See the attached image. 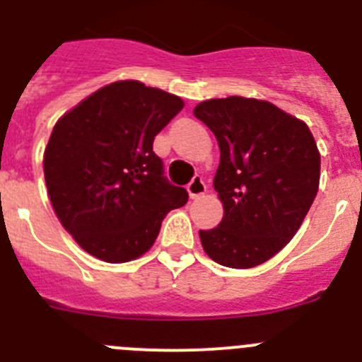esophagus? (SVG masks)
Here are the masks:
<instances>
[{
  "instance_id": "34e87169",
  "label": "esophagus",
  "mask_w": 362,
  "mask_h": 362,
  "mask_svg": "<svg viewBox=\"0 0 362 362\" xmlns=\"http://www.w3.org/2000/svg\"><path fill=\"white\" fill-rule=\"evenodd\" d=\"M187 192H189V197H191V198H198V197H202V194H205V192H207V184H205V180L200 177V175H197V177L189 182Z\"/></svg>"
}]
</instances>
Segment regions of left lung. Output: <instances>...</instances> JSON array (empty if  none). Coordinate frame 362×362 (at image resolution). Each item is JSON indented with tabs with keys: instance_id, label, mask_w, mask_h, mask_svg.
Segmentation results:
<instances>
[{
	"instance_id": "1",
	"label": "left lung",
	"mask_w": 362,
	"mask_h": 362,
	"mask_svg": "<svg viewBox=\"0 0 362 362\" xmlns=\"http://www.w3.org/2000/svg\"><path fill=\"white\" fill-rule=\"evenodd\" d=\"M192 114L216 135V228L200 230L205 253L227 268H253L288 245L320 185V151L309 127L264 100L202 101Z\"/></svg>"
}]
</instances>
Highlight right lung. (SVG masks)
I'll use <instances>...</instances> for the list:
<instances>
[{
  "label": "right lung",
  "mask_w": 362,
  "mask_h": 362,
  "mask_svg": "<svg viewBox=\"0 0 362 362\" xmlns=\"http://www.w3.org/2000/svg\"><path fill=\"white\" fill-rule=\"evenodd\" d=\"M184 101L137 80L109 83L53 127L44 178L62 227L87 253L128 262L153 246L162 219L187 202L164 177L155 135Z\"/></svg>",
  "instance_id": "1"
}]
</instances>
